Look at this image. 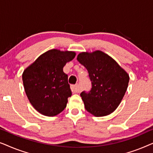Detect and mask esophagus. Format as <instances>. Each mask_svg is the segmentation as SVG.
Segmentation results:
<instances>
[{"label": "esophagus", "mask_w": 153, "mask_h": 153, "mask_svg": "<svg viewBox=\"0 0 153 153\" xmlns=\"http://www.w3.org/2000/svg\"><path fill=\"white\" fill-rule=\"evenodd\" d=\"M71 90L74 93H76L79 92V89H78V85H71Z\"/></svg>", "instance_id": "esophagus-1"}]
</instances>
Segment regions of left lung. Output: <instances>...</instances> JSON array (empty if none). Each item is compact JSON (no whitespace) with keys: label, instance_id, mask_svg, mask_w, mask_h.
I'll use <instances>...</instances> for the list:
<instances>
[{"label":"left lung","instance_id":"8db88e82","mask_svg":"<svg viewBox=\"0 0 153 153\" xmlns=\"http://www.w3.org/2000/svg\"><path fill=\"white\" fill-rule=\"evenodd\" d=\"M77 60L87 69L92 85L90 91L80 94L85 108L95 116L111 114L127 91L128 74L112 58L100 51L79 53Z\"/></svg>","mask_w":153,"mask_h":153}]
</instances>
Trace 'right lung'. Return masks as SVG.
Masks as SVG:
<instances>
[{
    "label": "right lung",
    "mask_w": 153,
    "mask_h": 153,
    "mask_svg": "<svg viewBox=\"0 0 153 153\" xmlns=\"http://www.w3.org/2000/svg\"><path fill=\"white\" fill-rule=\"evenodd\" d=\"M74 57V52L49 50L24 70L22 79L26 94L39 113L54 116L65 108L72 92L63 67Z\"/></svg>",
    "instance_id": "right-lung-1"
}]
</instances>
